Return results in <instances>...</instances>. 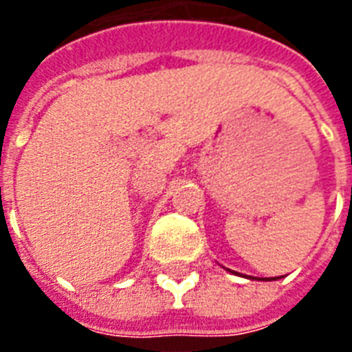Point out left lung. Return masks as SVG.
<instances>
[{
    "mask_svg": "<svg viewBox=\"0 0 352 352\" xmlns=\"http://www.w3.org/2000/svg\"><path fill=\"white\" fill-rule=\"evenodd\" d=\"M226 270H228V268H226ZM234 274H235V272H234Z\"/></svg>",
    "mask_w": 352,
    "mask_h": 352,
    "instance_id": "obj_1",
    "label": "left lung"
}]
</instances>
